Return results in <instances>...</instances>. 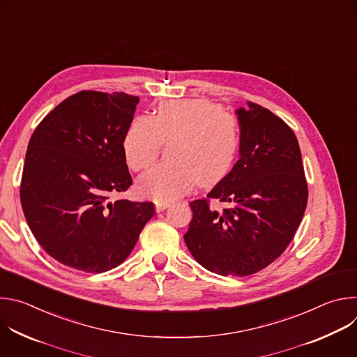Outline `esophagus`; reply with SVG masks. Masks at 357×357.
<instances>
[{
  "instance_id": "1",
  "label": "esophagus",
  "mask_w": 357,
  "mask_h": 357,
  "mask_svg": "<svg viewBox=\"0 0 357 357\" xmlns=\"http://www.w3.org/2000/svg\"><path fill=\"white\" fill-rule=\"evenodd\" d=\"M169 206H171V203H168V202H155L157 212H162V211H165Z\"/></svg>"
}]
</instances>
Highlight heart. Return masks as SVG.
Returning <instances> with one entry per match:
<instances>
[{
  "mask_svg": "<svg viewBox=\"0 0 357 357\" xmlns=\"http://www.w3.org/2000/svg\"><path fill=\"white\" fill-rule=\"evenodd\" d=\"M241 124L209 100H171L149 117H138L128 127L123 148L134 171L149 168L162 145L171 144L168 162L151 168L137 181L141 195L155 200L178 199L197 182L209 186L226 176L241 148Z\"/></svg>",
  "mask_w": 357,
  "mask_h": 357,
  "instance_id": "b5f03b06",
  "label": "heart"
}]
</instances>
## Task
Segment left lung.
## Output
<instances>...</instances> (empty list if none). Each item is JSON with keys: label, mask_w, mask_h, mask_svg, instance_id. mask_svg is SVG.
Wrapping results in <instances>:
<instances>
[{"label": "left lung", "mask_w": 357, "mask_h": 357, "mask_svg": "<svg viewBox=\"0 0 357 357\" xmlns=\"http://www.w3.org/2000/svg\"><path fill=\"white\" fill-rule=\"evenodd\" d=\"M240 160L208 193L190 202L193 218L183 236L195 260L220 275L256 274L291 243L307 209L308 183L294 131L274 113L247 101ZM211 199L226 202L216 211Z\"/></svg>", "instance_id": "obj_1"}]
</instances>
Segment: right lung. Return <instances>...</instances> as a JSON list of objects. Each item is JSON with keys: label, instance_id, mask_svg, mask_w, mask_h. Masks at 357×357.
I'll use <instances>...</instances> for the list:
<instances>
[{"label": "right lung", "instance_id": "1", "mask_svg": "<svg viewBox=\"0 0 357 357\" xmlns=\"http://www.w3.org/2000/svg\"><path fill=\"white\" fill-rule=\"evenodd\" d=\"M138 101L123 91H79L29 139L22 211L40 247L70 268L97 274L120 266L155 215L151 202L113 199L132 183L123 141Z\"/></svg>", "mask_w": 357, "mask_h": 357}]
</instances>
